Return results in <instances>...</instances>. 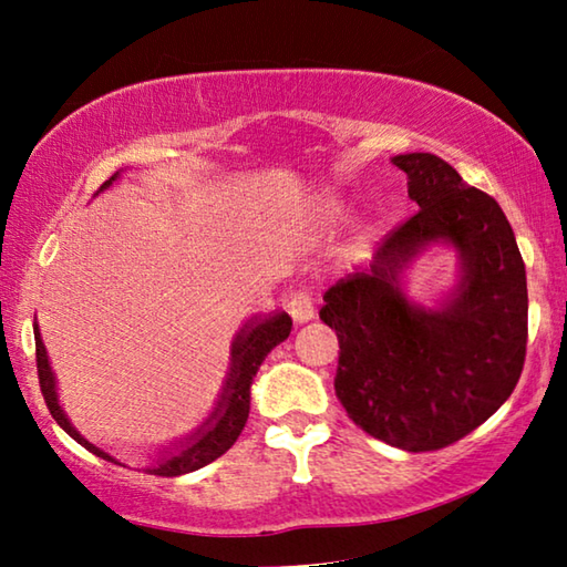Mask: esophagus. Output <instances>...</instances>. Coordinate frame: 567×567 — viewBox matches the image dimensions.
Returning <instances> with one entry per match:
<instances>
[{
  "instance_id": "1",
  "label": "esophagus",
  "mask_w": 567,
  "mask_h": 567,
  "mask_svg": "<svg viewBox=\"0 0 567 567\" xmlns=\"http://www.w3.org/2000/svg\"><path fill=\"white\" fill-rule=\"evenodd\" d=\"M287 312L292 315V320L297 324H305L315 318V300H312V292L300 290L295 292L290 300H287Z\"/></svg>"
}]
</instances>
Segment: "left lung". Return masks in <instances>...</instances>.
Instances as JSON below:
<instances>
[{
    "label": "left lung",
    "mask_w": 567,
    "mask_h": 567,
    "mask_svg": "<svg viewBox=\"0 0 567 567\" xmlns=\"http://www.w3.org/2000/svg\"><path fill=\"white\" fill-rule=\"evenodd\" d=\"M417 213L382 239L370 270L324 292L338 332L334 392L354 425L408 453L457 443L511 398L527 342V282L501 205L430 152L392 157ZM458 252V285L437 308L412 303L401 275L427 246Z\"/></svg>",
    "instance_id": "8db88e82"
}]
</instances>
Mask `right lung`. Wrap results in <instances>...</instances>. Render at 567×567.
I'll return each mask as SVG.
<instances>
[{
    "label": "right lung",
    "mask_w": 567,
    "mask_h": 567,
    "mask_svg": "<svg viewBox=\"0 0 567 567\" xmlns=\"http://www.w3.org/2000/svg\"><path fill=\"white\" fill-rule=\"evenodd\" d=\"M117 177L120 172H114V175L100 187V192L107 189ZM290 330H292V320L287 312H277L267 320L249 318L243 324V330L235 334L233 348H229V372H227L223 392H219L215 410L209 412L203 425H197L189 435L179 437L177 443H172L167 447H162L159 457L145 467V473L162 475V477H177V475L192 473V470L205 467L219 455H225L227 450L235 445V440L239 437V433H243L247 422L252 378L257 375V370H260L267 352L277 348L280 342H285ZM34 344H37V375H40V388H42L47 408H50L52 417L56 420V425H60L72 440H76L82 447H87L90 453H94L102 460H110L114 465H124L122 460L110 455L107 450L90 443V440L72 425L70 417L64 415V410L60 405V395H56V378L52 372L50 358H47V348L37 324H34Z\"/></svg>",
    "instance_id": "right-lung-1"
}]
</instances>
